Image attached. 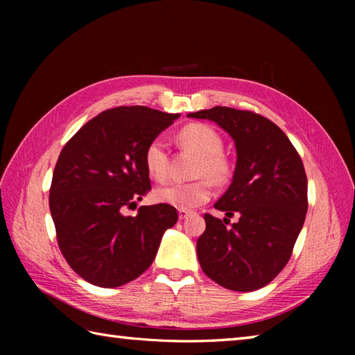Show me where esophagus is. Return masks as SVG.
<instances>
[{"label":"esophagus","instance_id":"obj_1","mask_svg":"<svg viewBox=\"0 0 355 355\" xmlns=\"http://www.w3.org/2000/svg\"><path fill=\"white\" fill-rule=\"evenodd\" d=\"M189 215H191V212H187V210H182V209L178 210V218H180V220H182V221L186 220V218L189 216Z\"/></svg>","mask_w":355,"mask_h":355}]
</instances>
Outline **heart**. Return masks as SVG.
I'll use <instances>...</instances> for the list:
<instances>
[{"instance_id":"obj_1","label":"heart","mask_w":355,"mask_h":355,"mask_svg":"<svg viewBox=\"0 0 355 355\" xmlns=\"http://www.w3.org/2000/svg\"><path fill=\"white\" fill-rule=\"evenodd\" d=\"M178 141L198 154L192 175L197 180L189 183H171L158 187L154 198L163 205L182 210L205 205L212 197V184L223 186L232 177V162L223 153V139L212 126L191 123L178 132ZM145 168L157 182H164L169 175V155L164 143L155 139L145 149Z\"/></svg>"}]
</instances>
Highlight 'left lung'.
Returning <instances> with one entry per match:
<instances>
[{
	"label": "left lung",
	"instance_id": "8db88e82",
	"mask_svg": "<svg viewBox=\"0 0 355 355\" xmlns=\"http://www.w3.org/2000/svg\"><path fill=\"white\" fill-rule=\"evenodd\" d=\"M187 117L212 120L236 146L232 183L197 241L202 271L233 291H253L270 284L288 262L308 210V182L297 150L271 120L252 111L215 107ZM240 220L227 227L229 217Z\"/></svg>",
	"mask_w": 355,
	"mask_h": 355
}]
</instances>
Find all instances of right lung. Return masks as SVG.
<instances>
[{"label":"right lung","instance_id":"1","mask_svg":"<svg viewBox=\"0 0 355 355\" xmlns=\"http://www.w3.org/2000/svg\"><path fill=\"white\" fill-rule=\"evenodd\" d=\"M180 114L148 107L101 112L67 141L53 171L50 214L69 266L87 282L114 288L153 263L163 233L177 223L169 205L141 206L150 189L145 149Z\"/></svg>","mask_w":355,"mask_h":355}]
</instances>
